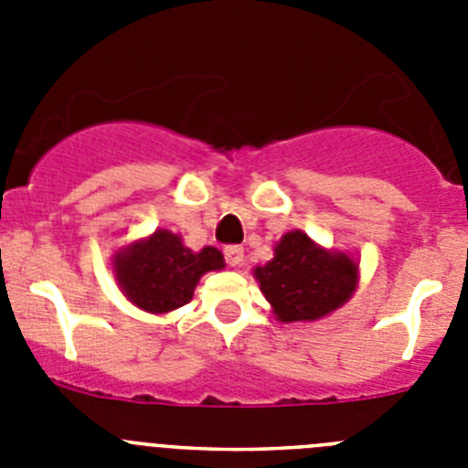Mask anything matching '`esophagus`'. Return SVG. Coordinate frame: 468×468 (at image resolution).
Segmentation results:
<instances>
[{
  "instance_id": "1",
  "label": "esophagus",
  "mask_w": 468,
  "mask_h": 468,
  "mask_svg": "<svg viewBox=\"0 0 468 468\" xmlns=\"http://www.w3.org/2000/svg\"><path fill=\"white\" fill-rule=\"evenodd\" d=\"M225 260L229 267H241L243 264V248L241 246H227L225 248Z\"/></svg>"
}]
</instances>
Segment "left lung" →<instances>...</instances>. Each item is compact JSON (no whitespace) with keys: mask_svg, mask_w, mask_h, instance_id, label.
Returning a JSON list of instances; mask_svg holds the SVG:
<instances>
[{"mask_svg":"<svg viewBox=\"0 0 468 468\" xmlns=\"http://www.w3.org/2000/svg\"><path fill=\"white\" fill-rule=\"evenodd\" d=\"M255 279L279 321H314L349 300L356 288V262L291 231L276 243L274 260L255 270Z\"/></svg>","mask_w":468,"mask_h":468,"instance_id":"8db88e82","label":"left lung"}]
</instances>
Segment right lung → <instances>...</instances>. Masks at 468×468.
Instances as JSON below:
<instances>
[{
  "mask_svg": "<svg viewBox=\"0 0 468 468\" xmlns=\"http://www.w3.org/2000/svg\"><path fill=\"white\" fill-rule=\"evenodd\" d=\"M225 258L218 248L206 246L192 253L180 237L166 229L154 231L147 241L126 248L114 260L117 281L126 297L140 309L164 314L192 300L198 279L210 270H222Z\"/></svg>",
  "mask_w": 468,
  "mask_h": 468,
  "instance_id": "right-lung-1",
  "label": "right lung"
}]
</instances>
